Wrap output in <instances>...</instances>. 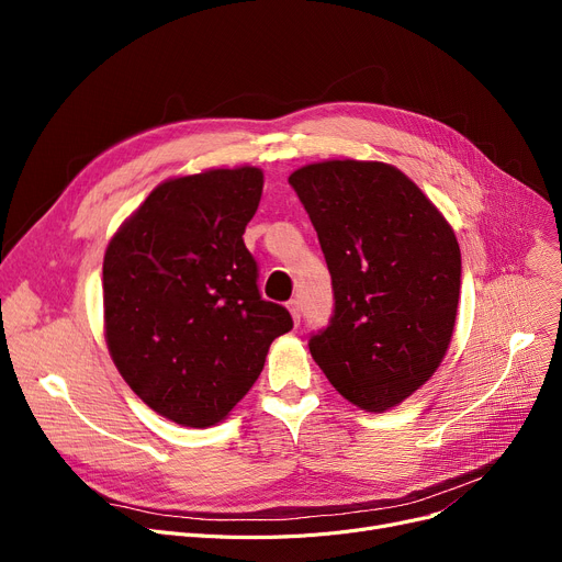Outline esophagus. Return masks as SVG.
<instances>
[{
  "instance_id": "esophagus-1",
  "label": "esophagus",
  "mask_w": 562,
  "mask_h": 562,
  "mask_svg": "<svg viewBox=\"0 0 562 562\" xmlns=\"http://www.w3.org/2000/svg\"><path fill=\"white\" fill-rule=\"evenodd\" d=\"M286 310H289V314H291V318H293V323H301V303L299 301H289L286 303Z\"/></svg>"
}]
</instances>
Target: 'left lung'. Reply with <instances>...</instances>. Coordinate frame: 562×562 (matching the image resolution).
<instances>
[{"instance_id": "obj_1", "label": "left lung", "mask_w": 562, "mask_h": 562, "mask_svg": "<svg viewBox=\"0 0 562 562\" xmlns=\"http://www.w3.org/2000/svg\"><path fill=\"white\" fill-rule=\"evenodd\" d=\"M318 234L335 289L314 362L352 405L385 412L445 360L460 299L451 223L392 164L326 159L289 175Z\"/></svg>"}]
</instances>
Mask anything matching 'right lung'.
Wrapping results in <instances>:
<instances>
[{"label":"right lung","instance_id":"right-lung-1","mask_svg":"<svg viewBox=\"0 0 562 562\" xmlns=\"http://www.w3.org/2000/svg\"><path fill=\"white\" fill-rule=\"evenodd\" d=\"M263 189L255 166L170 177L111 236L104 339L132 392L187 428L221 424L293 321L261 301L244 244Z\"/></svg>","mask_w":562,"mask_h":562}]
</instances>
